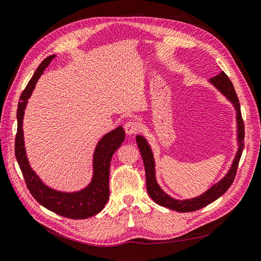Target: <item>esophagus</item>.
Wrapping results in <instances>:
<instances>
[{"label":"esophagus","mask_w":261,"mask_h":261,"mask_svg":"<svg viewBox=\"0 0 261 261\" xmlns=\"http://www.w3.org/2000/svg\"><path fill=\"white\" fill-rule=\"evenodd\" d=\"M140 124L138 121H135V120H130V121L125 122L124 124V130L126 132V135H133V133H137L140 130Z\"/></svg>","instance_id":"esophagus-1"}]
</instances>
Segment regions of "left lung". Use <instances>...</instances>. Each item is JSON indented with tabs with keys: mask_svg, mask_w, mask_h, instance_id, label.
Listing matches in <instances>:
<instances>
[{
	"mask_svg": "<svg viewBox=\"0 0 261 261\" xmlns=\"http://www.w3.org/2000/svg\"><path fill=\"white\" fill-rule=\"evenodd\" d=\"M210 82L211 84L215 86L227 99L229 100L237 111V128H238L237 140H238V145H239L238 151L236 153L235 159H233L228 173H227V174L224 176V178L220 179L218 183L214 184L210 190H207L205 193H203L202 195L191 198V199L178 200L169 196L161 188H160L156 182L154 158H153V153L148 141H146L145 138L142 136H137V139H136L140 153H141L142 155L143 163H144L146 190H148L150 197L154 200L156 204L168 207V208L176 211V212L189 213V212H194V211L200 210L208 204L213 203L214 200H216L218 197L222 196L224 193L230 188L233 179H235L239 160H240V156H242V153L244 150L245 126H244L242 112H240V105L238 101L237 93L235 89H233V86L230 82V79L224 71H220L217 76L211 78Z\"/></svg>",
	"mask_w": 261,
	"mask_h": 261,
	"instance_id": "1",
	"label": "left lung"
}]
</instances>
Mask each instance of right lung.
Masks as SVG:
<instances>
[{"label":"right lung","instance_id":"right-lung-1","mask_svg":"<svg viewBox=\"0 0 261 261\" xmlns=\"http://www.w3.org/2000/svg\"><path fill=\"white\" fill-rule=\"evenodd\" d=\"M55 55H50L37 67L26 88L19 97L17 107V132L15 138V156L22 171L26 186L37 202L45 208L71 219H86L103 210L109 199V170L111 158L124 141L122 126L107 133L98 142L93 153V176L90 184L82 191L66 193L45 185L30 166L26 156L23 136V118L28 100L35 88L38 78Z\"/></svg>","mask_w":261,"mask_h":261}]
</instances>
